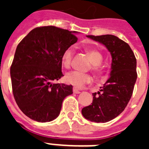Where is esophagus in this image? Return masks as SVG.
Listing matches in <instances>:
<instances>
[{"label":"esophagus","instance_id":"1","mask_svg":"<svg viewBox=\"0 0 149 149\" xmlns=\"http://www.w3.org/2000/svg\"><path fill=\"white\" fill-rule=\"evenodd\" d=\"M73 93H75V94H79V93H81V92L78 89H76V88H73Z\"/></svg>","mask_w":149,"mask_h":149}]
</instances>
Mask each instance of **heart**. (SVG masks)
Listing matches in <instances>:
<instances>
[{"label":"heart","instance_id":"obj_1","mask_svg":"<svg viewBox=\"0 0 149 149\" xmlns=\"http://www.w3.org/2000/svg\"><path fill=\"white\" fill-rule=\"evenodd\" d=\"M74 51H75V48L74 46L72 45L67 48L62 54V65L66 69L70 68L72 65ZM87 53L90 57L91 63H92L91 68L95 72H98L100 71L99 65H101L103 60V56L100 51L95 49L87 50ZM65 81L67 84H71L76 88H82L86 84H89L92 81V77L86 73H83L77 71H72L65 74Z\"/></svg>","mask_w":149,"mask_h":149}]
</instances>
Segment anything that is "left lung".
I'll use <instances>...</instances> for the list:
<instances>
[{
  "instance_id": "left-lung-1",
  "label": "left lung",
  "mask_w": 149,
  "mask_h": 149,
  "mask_svg": "<svg viewBox=\"0 0 149 149\" xmlns=\"http://www.w3.org/2000/svg\"><path fill=\"white\" fill-rule=\"evenodd\" d=\"M103 44L112 56L110 78L99 92L93 94L92 104L82 109L85 119L107 122L125 110L131 99L137 77L136 60L131 47L113 35L86 36Z\"/></svg>"
}]
</instances>
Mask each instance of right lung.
I'll return each mask as SVG.
<instances>
[{
	"label": "right lung",
	"instance_id": "right-lung-1",
	"mask_svg": "<svg viewBox=\"0 0 149 149\" xmlns=\"http://www.w3.org/2000/svg\"><path fill=\"white\" fill-rule=\"evenodd\" d=\"M76 31L45 26L34 28L18 45L10 68L14 98L20 110L39 122L54 120L72 86L54 84L63 76L61 56L77 42Z\"/></svg>",
	"mask_w": 149,
	"mask_h": 149
}]
</instances>
